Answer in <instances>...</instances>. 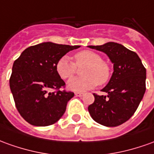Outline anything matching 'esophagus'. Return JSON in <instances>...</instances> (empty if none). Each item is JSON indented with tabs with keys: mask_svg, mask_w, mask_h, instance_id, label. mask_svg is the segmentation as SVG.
Segmentation results:
<instances>
[{
	"mask_svg": "<svg viewBox=\"0 0 154 154\" xmlns=\"http://www.w3.org/2000/svg\"><path fill=\"white\" fill-rule=\"evenodd\" d=\"M75 95L76 96H82L84 95V93H82V92H75Z\"/></svg>",
	"mask_w": 154,
	"mask_h": 154,
	"instance_id": "34e87169",
	"label": "esophagus"
}]
</instances>
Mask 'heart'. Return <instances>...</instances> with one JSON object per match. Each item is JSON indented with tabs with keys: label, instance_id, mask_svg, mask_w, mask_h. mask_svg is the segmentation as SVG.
Instances as JSON below:
<instances>
[{
	"label": "heart",
	"instance_id": "1",
	"mask_svg": "<svg viewBox=\"0 0 154 154\" xmlns=\"http://www.w3.org/2000/svg\"><path fill=\"white\" fill-rule=\"evenodd\" d=\"M73 63L67 56H63L56 63V71L60 78L69 79L76 73V66L85 65L82 69L84 76L71 79L68 87L73 91H86L95 87L97 85H104L111 76V68L102 60L100 55L91 50H83L75 54Z\"/></svg>",
	"mask_w": 154,
	"mask_h": 154
}]
</instances>
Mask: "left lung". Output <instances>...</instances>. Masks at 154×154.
<instances>
[{
  "label": "left lung",
  "mask_w": 154,
  "mask_h": 154,
  "mask_svg": "<svg viewBox=\"0 0 154 154\" xmlns=\"http://www.w3.org/2000/svg\"><path fill=\"white\" fill-rule=\"evenodd\" d=\"M104 52L114 63V72L101 91L107 95L93 94L95 101L88 111L96 122L106 127H116L135 113L146 91V69L135 52L119 43H106L89 46Z\"/></svg>",
  "instance_id": "obj_1"
}]
</instances>
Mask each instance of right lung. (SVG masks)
Wrapping results in <instances>:
<instances>
[{
    "label": "right lung",
    "instance_id": "right-lung-1",
    "mask_svg": "<svg viewBox=\"0 0 154 154\" xmlns=\"http://www.w3.org/2000/svg\"><path fill=\"white\" fill-rule=\"evenodd\" d=\"M78 48L50 42L39 43L26 48L14 61L11 91L17 111L28 123L50 126L63 115L68 101L75 94L60 90L65 83L56 71V63L68 52Z\"/></svg>",
    "mask_w": 154,
    "mask_h": 154
}]
</instances>
